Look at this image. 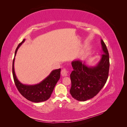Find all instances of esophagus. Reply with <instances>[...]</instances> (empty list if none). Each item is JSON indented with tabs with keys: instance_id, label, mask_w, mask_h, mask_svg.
Returning <instances> with one entry per match:
<instances>
[{
	"instance_id": "34e87169",
	"label": "esophagus",
	"mask_w": 127,
	"mask_h": 127,
	"mask_svg": "<svg viewBox=\"0 0 127 127\" xmlns=\"http://www.w3.org/2000/svg\"><path fill=\"white\" fill-rule=\"evenodd\" d=\"M61 74L63 76H66L68 75V71L65 68H64L61 71Z\"/></svg>"
}]
</instances>
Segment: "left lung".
Here are the masks:
<instances>
[{"mask_svg":"<svg viewBox=\"0 0 127 127\" xmlns=\"http://www.w3.org/2000/svg\"><path fill=\"white\" fill-rule=\"evenodd\" d=\"M103 54L95 66H87L80 60L72 62L73 71L70 74L71 96L79 101H84L95 96L106 82L109 76V55L106 46L101 40Z\"/></svg>","mask_w":127,"mask_h":127,"instance_id":"left-lung-1","label":"left lung"}]
</instances>
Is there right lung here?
I'll use <instances>...</instances> for the list:
<instances>
[{
    "instance_id": "right-lung-1",
    "label": "right lung",
    "mask_w": 127,
    "mask_h": 127,
    "mask_svg": "<svg viewBox=\"0 0 127 127\" xmlns=\"http://www.w3.org/2000/svg\"><path fill=\"white\" fill-rule=\"evenodd\" d=\"M25 39L19 44L15 53V57L17 53L18 48L25 42ZM15 57L12 63V75L15 85L21 95L28 100L39 102L47 100L51 96L56 83L60 79L61 69L54 70L44 80L35 85H26L21 83L16 76L14 70Z\"/></svg>"
}]
</instances>
